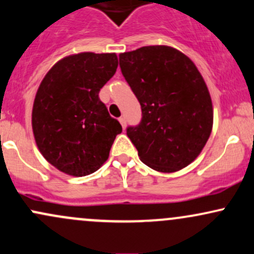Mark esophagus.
<instances>
[{
    "label": "esophagus",
    "instance_id": "obj_1",
    "mask_svg": "<svg viewBox=\"0 0 254 254\" xmlns=\"http://www.w3.org/2000/svg\"><path fill=\"white\" fill-rule=\"evenodd\" d=\"M119 122H121L123 129H125V127H127V119H125L124 117H121V118H119Z\"/></svg>",
    "mask_w": 254,
    "mask_h": 254
}]
</instances>
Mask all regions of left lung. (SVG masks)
I'll list each match as a JSON object with an SVG mask.
<instances>
[{"mask_svg": "<svg viewBox=\"0 0 254 254\" xmlns=\"http://www.w3.org/2000/svg\"><path fill=\"white\" fill-rule=\"evenodd\" d=\"M123 76L141 105L142 119L127 129L141 161L160 172L193 163L210 137L213 107L195 64L169 46L119 54Z\"/></svg>", "mask_w": 254, "mask_h": 254, "instance_id": "1", "label": "left lung"}]
</instances>
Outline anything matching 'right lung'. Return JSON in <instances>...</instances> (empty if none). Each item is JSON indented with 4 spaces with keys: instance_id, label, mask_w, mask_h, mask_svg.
Masks as SVG:
<instances>
[{
    "instance_id": "1",
    "label": "right lung",
    "mask_w": 254,
    "mask_h": 254,
    "mask_svg": "<svg viewBox=\"0 0 254 254\" xmlns=\"http://www.w3.org/2000/svg\"><path fill=\"white\" fill-rule=\"evenodd\" d=\"M118 67L116 53H78L61 59L42 79L32 107V131L44 159L64 174L90 175L110 157L122 125L99 91Z\"/></svg>"
}]
</instances>
